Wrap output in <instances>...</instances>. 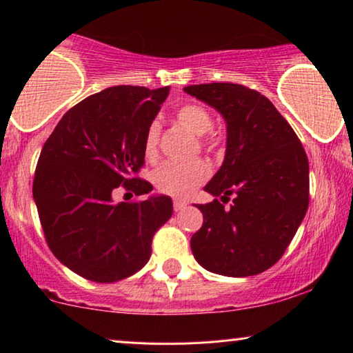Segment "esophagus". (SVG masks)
Masks as SVG:
<instances>
[{
	"mask_svg": "<svg viewBox=\"0 0 353 353\" xmlns=\"http://www.w3.org/2000/svg\"><path fill=\"white\" fill-rule=\"evenodd\" d=\"M187 207V202H184V200H174V210L176 212H181V210H184Z\"/></svg>",
	"mask_w": 353,
	"mask_h": 353,
	"instance_id": "1",
	"label": "esophagus"
}]
</instances>
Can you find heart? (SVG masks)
I'll list each match as a JSON object with an SVG mask.
<instances>
[{"label": "heart", "instance_id": "1", "mask_svg": "<svg viewBox=\"0 0 353 353\" xmlns=\"http://www.w3.org/2000/svg\"><path fill=\"white\" fill-rule=\"evenodd\" d=\"M176 119L182 127L202 137V145L207 150L215 148V138L207 135L213 127L212 114L202 105L187 104L182 105L176 112ZM159 127L158 122H151L146 128L143 140V153L146 159H154L158 154L159 143ZM210 177V166L202 159H194L187 163L166 161L156 169L153 174V182L156 189L171 197H189L197 187H200Z\"/></svg>", "mask_w": 353, "mask_h": 353}]
</instances>
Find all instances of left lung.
Returning a JSON list of instances; mask_svg holds the SVG:
<instances>
[{
	"label": "left lung",
	"instance_id": "obj_1",
	"mask_svg": "<svg viewBox=\"0 0 353 353\" xmlns=\"http://www.w3.org/2000/svg\"><path fill=\"white\" fill-rule=\"evenodd\" d=\"M212 105L226 122L225 161L205 192L218 199L197 205L203 225L190 248L203 269L249 276L283 256L310 203L307 156L290 123L261 92L243 84L210 83L184 88Z\"/></svg>",
	"mask_w": 353,
	"mask_h": 353
}]
</instances>
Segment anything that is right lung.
Masks as SVG:
<instances>
[{
    "mask_svg": "<svg viewBox=\"0 0 353 353\" xmlns=\"http://www.w3.org/2000/svg\"><path fill=\"white\" fill-rule=\"evenodd\" d=\"M168 94V86L107 88L71 107L40 151L32 194L46 241L84 279L112 283L140 270L172 215L168 195L112 202L119 185L135 195L153 190L135 174L145 164L146 128Z\"/></svg>",
    "mask_w": 353,
    "mask_h": 353,
    "instance_id": "obj_1",
    "label": "right lung"
}]
</instances>
